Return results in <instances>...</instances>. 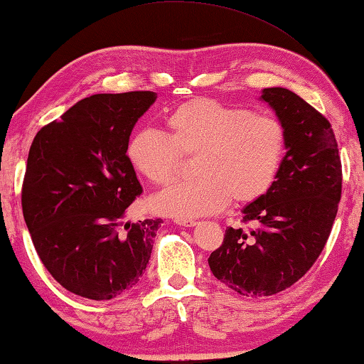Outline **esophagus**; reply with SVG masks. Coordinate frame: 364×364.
Here are the masks:
<instances>
[{
  "label": "esophagus",
  "mask_w": 364,
  "mask_h": 364,
  "mask_svg": "<svg viewBox=\"0 0 364 364\" xmlns=\"http://www.w3.org/2000/svg\"><path fill=\"white\" fill-rule=\"evenodd\" d=\"M175 221H176V225H180V226H188V228L194 226V225L197 223V221H196V220H193V218H176Z\"/></svg>",
  "instance_id": "esophagus-1"
}]
</instances>
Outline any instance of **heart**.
Segmentation results:
<instances>
[{"label":"heart","instance_id":"1","mask_svg":"<svg viewBox=\"0 0 364 364\" xmlns=\"http://www.w3.org/2000/svg\"><path fill=\"white\" fill-rule=\"evenodd\" d=\"M167 134L139 128L125 156L147 181L165 186L175 178L180 154H196V180L180 183L152 199L159 213L178 218L218 212L230 199L252 204L268 193L286 159L287 132L278 117L196 97L165 117Z\"/></svg>","mask_w":364,"mask_h":364}]
</instances>
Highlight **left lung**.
Segmentation results:
<instances>
[{"instance_id":"8db88e82","label":"left lung","mask_w":364,"mask_h":364,"mask_svg":"<svg viewBox=\"0 0 364 364\" xmlns=\"http://www.w3.org/2000/svg\"><path fill=\"white\" fill-rule=\"evenodd\" d=\"M287 132L286 159L267 194L244 207L242 228H228L208 257L215 278L245 297L295 284L321 254L342 194V164L331 123L286 88H264Z\"/></svg>"}]
</instances>
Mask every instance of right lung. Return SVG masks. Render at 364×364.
<instances>
[{
  "label": "right lung",
  "mask_w": 364,
  "mask_h": 364,
  "mask_svg": "<svg viewBox=\"0 0 364 364\" xmlns=\"http://www.w3.org/2000/svg\"><path fill=\"white\" fill-rule=\"evenodd\" d=\"M154 91L93 95L36 133L22 184V210L36 254L60 286L110 300L138 284L160 218L125 221L143 193L125 156Z\"/></svg>",
  "instance_id": "1"
}]
</instances>
